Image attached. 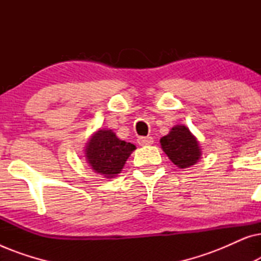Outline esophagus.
<instances>
[{
	"mask_svg": "<svg viewBox=\"0 0 261 261\" xmlns=\"http://www.w3.org/2000/svg\"><path fill=\"white\" fill-rule=\"evenodd\" d=\"M138 144L140 146H148L153 144V139L151 137H140L138 138Z\"/></svg>",
	"mask_w": 261,
	"mask_h": 261,
	"instance_id": "esophagus-1",
	"label": "esophagus"
}]
</instances>
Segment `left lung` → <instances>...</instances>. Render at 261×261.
<instances>
[{
	"label": "left lung",
	"instance_id": "1",
	"mask_svg": "<svg viewBox=\"0 0 261 261\" xmlns=\"http://www.w3.org/2000/svg\"><path fill=\"white\" fill-rule=\"evenodd\" d=\"M160 145L171 162L179 169L195 165L202 155L197 139L181 124L172 127L169 134L160 139Z\"/></svg>",
	"mask_w": 261,
	"mask_h": 261
}]
</instances>
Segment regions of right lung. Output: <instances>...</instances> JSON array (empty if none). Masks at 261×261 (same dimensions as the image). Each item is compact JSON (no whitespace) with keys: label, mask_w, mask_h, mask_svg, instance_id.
I'll use <instances>...</instances> for the list:
<instances>
[{"label":"right lung","mask_w":261,"mask_h":261,"mask_svg":"<svg viewBox=\"0 0 261 261\" xmlns=\"http://www.w3.org/2000/svg\"><path fill=\"white\" fill-rule=\"evenodd\" d=\"M134 149L133 144L120 140L112 129H99L85 146V158L96 173L114 178L122 171Z\"/></svg>","instance_id":"1"}]
</instances>
